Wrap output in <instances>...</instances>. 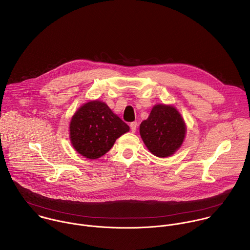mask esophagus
<instances>
[{
    "mask_svg": "<svg viewBox=\"0 0 250 250\" xmlns=\"http://www.w3.org/2000/svg\"><path fill=\"white\" fill-rule=\"evenodd\" d=\"M137 127H138V123H137L136 121H134V122H131V123H130V128H131V131H132L133 133H135V132H136Z\"/></svg>",
    "mask_w": 250,
    "mask_h": 250,
    "instance_id": "esophagus-1",
    "label": "esophagus"
}]
</instances>
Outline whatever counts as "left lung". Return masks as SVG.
Listing matches in <instances>:
<instances>
[{
	"label": "left lung",
	"mask_w": 250,
	"mask_h": 250,
	"mask_svg": "<svg viewBox=\"0 0 250 250\" xmlns=\"http://www.w3.org/2000/svg\"><path fill=\"white\" fill-rule=\"evenodd\" d=\"M140 134L152 154L167 157L181 146L186 125L175 107L157 104L153 106L148 118L141 123Z\"/></svg>",
	"instance_id": "8db88e82"
}]
</instances>
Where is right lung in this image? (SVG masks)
Listing matches in <instances>:
<instances>
[{"label":"right lung","instance_id":"add662e5","mask_svg":"<svg viewBox=\"0 0 250 250\" xmlns=\"http://www.w3.org/2000/svg\"><path fill=\"white\" fill-rule=\"evenodd\" d=\"M70 140L74 148L89 159L105 154L129 126L99 101L82 105L70 122Z\"/></svg>","mask_w":250,"mask_h":250}]
</instances>
